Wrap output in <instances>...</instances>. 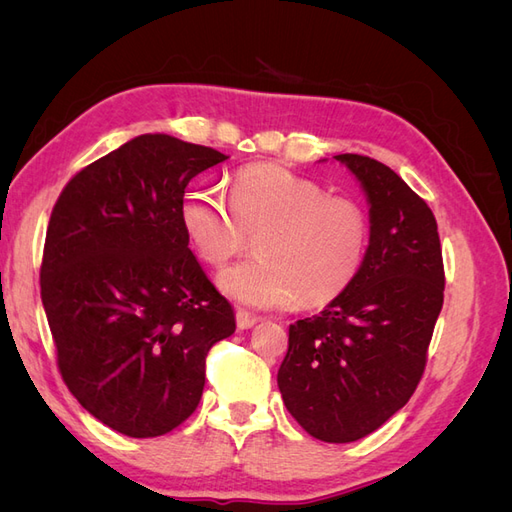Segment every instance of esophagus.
<instances>
[{"instance_id":"34e87169","label":"esophagus","mask_w":512,"mask_h":512,"mask_svg":"<svg viewBox=\"0 0 512 512\" xmlns=\"http://www.w3.org/2000/svg\"><path fill=\"white\" fill-rule=\"evenodd\" d=\"M258 322V318H254L252 314H247V312H237V327L241 329V331H247V329H252L254 324Z\"/></svg>"}]
</instances>
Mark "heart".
Here are the masks:
<instances>
[{"instance_id":"b5f03b06","label":"heart","mask_w":512,"mask_h":512,"mask_svg":"<svg viewBox=\"0 0 512 512\" xmlns=\"http://www.w3.org/2000/svg\"><path fill=\"white\" fill-rule=\"evenodd\" d=\"M181 220L196 254L213 269H224L256 239L260 258L220 275L228 297L252 309L335 301L359 275L369 241L359 203L271 164L239 170L228 200L218 190L188 194Z\"/></svg>"}]
</instances>
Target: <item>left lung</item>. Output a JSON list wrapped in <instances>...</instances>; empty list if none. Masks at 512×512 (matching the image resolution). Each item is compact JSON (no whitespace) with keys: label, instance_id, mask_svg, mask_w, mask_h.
Wrapping results in <instances>:
<instances>
[{"label":"left lung","instance_id":"left-lung-1","mask_svg":"<svg viewBox=\"0 0 512 512\" xmlns=\"http://www.w3.org/2000/svg\"><path fill=\"white\" fill-rule=\"evenodd\" d=\"M369 205L363 267L318 316L297 320L277 386L288 412L322 442L369 436L421 382L444 301L438 224L395 170L356 153L335 156Z\"/></svg>","mask_w":512,"mask_h":512}]
</instances>
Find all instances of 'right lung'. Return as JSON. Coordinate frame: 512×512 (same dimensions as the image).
<instances>
[{
	"mask_svg": "<svg viewBox=\"0 0 512 512\" xmlns=\"http://www.w3.org/2000/svg\"><path fill=\"white\" fill-rule=\"evenodd\" d=\"M228 156L141 134L76 173L46 228L40 294L70 393L100 423L156 438L188 418L235 312L188 247V183Z\"/></svg>",
	"mask_w": 512,
	"mask_h": 512,
	"instance_id": "1",
	"label": "right lung"
}]
</instances>
